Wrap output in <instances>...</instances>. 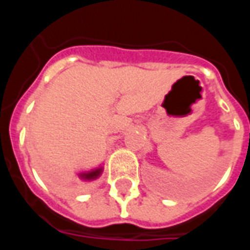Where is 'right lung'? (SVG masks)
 <instances>
[{"label":"right lung","mask_w":250,"mask_h":250,"mask_svg":"<svg viewBox=\"0 0 250 250\" xmlns=\"http://www.w3.org/2000/svg\"><path fill=\"white\" fill-rule=\"evenodd\" d=\"M102 174V168H95L92 171H88V173H83L80 174V179L83 182H87V181H93L96 179Z\"/></svg>","instance_id":"add662e5"}]
</instances>
